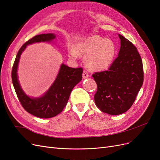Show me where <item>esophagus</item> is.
<instances>
[{"label": "esophagus", "instance_id": "esophagus-1", "mask_svg": "<svg viewBox=\"0 0 160 160\" xmlns=\"http://www.w3.org/2000/svg\"><path fill=\"white\" fill-rule=\"evenodd\" d=\"M89 76V73L88 72V71L84 70L83 72V79H87V78H88Z\"/></svg>", "mask_w": 160, "mask_h": 160}]
</instances>
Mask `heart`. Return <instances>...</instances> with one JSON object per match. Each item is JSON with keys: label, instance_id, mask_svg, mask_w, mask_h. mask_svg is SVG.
Here are the masks:
<instances>
[{"label": "heart", "instance_id": "b5f03b06", "mask_svg": "<svg viewBox=\"0 0 160 160\" xmlns=\"http://www.w3.org/2000/svg\"><path fill=\"white\" fill-rule=\"evenodd\" d=\"M116 54V46L110 39H105L98 36L85 38L75 45L74 50L70 51L72 58L77 55L87 56L86 64L89 69L101 71L108 68L112 63Z\"/></svg>", "mask_w": 160, "mask_h": 160}]
</instances>
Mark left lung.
<instances>
[{"label": "left lung", "mask_w": 160, "mask_h": 160, "mask_svg": "<svg viewBox=\"0 0 160 160\" xmlns=\"http://www.w3.org/2000/svg\"><path fill=\"white\" fill-rule=\"evenodd\" d=\"M119 37L118 57L108 70L92 75L98 85L94 95L96 105L113 115L123 113L132 107L143 82L142 60L137 48L123 36Z\"/></svg>", "instance_id": "8db88e82"}]
</instances>
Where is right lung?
<instances>
[{
  "instance_id": "obj_1",
  "label": "right lung",
  "mask_w": 160,
  "mask_h": 160,
  "mask_svg": "<svg viewBox=\"0 0 160 160\" xmlns=\"http://www.w3.org/2000/svg\"><path fill=\"white\" fill-rule=\"evenodd\" d=\"M54 34H41L31 38L19 49L12 69V81L22 108L28 113L40 118H50L60 113L66 106L72 89L82 79L83 68H71L62 64L59 73L50 89L41 98H30L22 90L17 79V67L22 52L34 42L51 41Z\"/></svg>"
}]
</instances>
